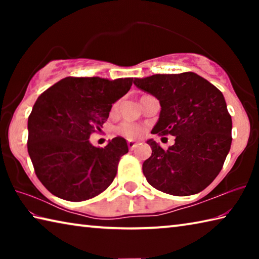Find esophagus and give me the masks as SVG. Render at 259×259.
Masks as SVG:
<instances>
[{
	"instance_id": "34e87169",
	"label": "esophagus",
	"mask_w": 259,
	"mask_h": 259,
	"mask_svg": "<svg viewBox=\"0 0 259 259\" xmlns=\"http://www.w3.org/2000/svg\"><path fill=\"white\" fill-rule=\"evenodd\" d=\"M128 146H129L130 150H134V148H135L136 146H137V144H136L135 140L129 139V140H128Z\"/></svg>"
}]
</instances>
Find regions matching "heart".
Wrapping results in <instances>:
<instances>
[{"mask_svg": "<svg viewBox=\"0 0 259 259\" xmlns=\"http://www.w3.org/2000/svg\"><path fill=\"white\" fill-rule=\"evenodd\" d=\"M117 104H114L112 107V112H115ZM117 133L121 134L122 136H125V137L128 138H139L145 134V128L138 123H134V122H123V123H121L117 126Z\"/></svg>", "mask_w": 259, "mask_h": 259, "instance_id": "1", "label": "heart"}]
</instances>
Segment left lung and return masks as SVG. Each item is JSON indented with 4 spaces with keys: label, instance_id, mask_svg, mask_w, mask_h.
<instances>
[{
    "label": "left lung",
    "instance_id": "left-lung-1",
    "mask_svg": "<svg viewBox=\"0 0 259 259\" xmlns=\"http://www.w3.org/2000/svg\"><path fill=\"white\" fill-rule=\"evenodd\" d=\"M134 83L160 100V117L152 134L176 137L168 150L147 142L152 148L143 163L147 182L177 196L203 191L221 172L231 148L232 119L224 96L192 72L156 74Z\"/></svg>",
    "mask_w": 259,
    "mask_h": 259
}]
</instances>
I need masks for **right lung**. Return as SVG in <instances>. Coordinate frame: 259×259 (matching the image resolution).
I'll return each mask as SVG.
<instances>
[{"label": "right lung", "instance_id": "1", "mask_svg": "<svg viewBox=\"0 0 259 259\" xmlns=\"http://www.w3.org/2000/svg\"><path fill=\"white\" fill-rule=\"evenodd\" d=\"M133 80L68 76L37 98L28 116L27 148L35 174L52 194L80 202L111 185L121 156L129 151L125 139L115 137L99 148L89 138Z\"/></svg>", "mask_w": 259, "mask_h": 259}]
</instances>
